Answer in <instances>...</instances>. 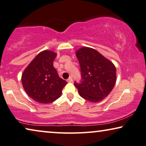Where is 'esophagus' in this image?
Segmentation results:
<instances>
[{
  "label": "esophagus",
  "instance_id": "1",
  "mask_svg": "<svg viewBox=\"0 0 146 146\" xmlns=\"http://www.w3.org/2000/svg\"><path fill=\"white\" fill-rule=\"evenodd\" d=\"M67 81L68 82V83H71V82H72L73 81V79L71 77H69L68 79L67 80Z\"/></svg>",
  "mask_w": 146,
  "mask_h": 146
}]
</instances>
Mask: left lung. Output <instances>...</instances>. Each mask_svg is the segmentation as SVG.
I'll return each instance as SVG.
<instances>
[{
  "label": "left lung",
  "mask_w": 146,
  "mask_h": 146,
  "mask_svg": "<svg viewBox=\"0 0 146 146\" xmlns=\"http://www.w3.org/2000/svg\"><path fill=\"white\" fill-rule=\"evenodd\" d=\"M76 56L81 73V83H75L79 95L91 102L101 101L116 84V67L98 51L88 47L79 49Z\"/></svg>",
  "instance_id": "obj_1"
}]
</instances>
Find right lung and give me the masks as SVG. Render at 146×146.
Returning a JSON list of instances; mask_svg holds the SVG:
<instances>
[{
    "label": "right lung",
    "instance_id": "obj_1",
    "mask_svg": "<svg viewBox=\"0 0 146 146\" xmlns=\"http://www.w3.org/2000/svg\"><path fill=\"white\" fill-rule=\"evenodd\" d=\"M57 53L44 50L36 55L22 75L24 89L41 104L52 103L60 97L67 82L59 77L53 62Z\"/></svg>",
    "mask_w": 146,
    "mask_h": 146
}]
</instances>
